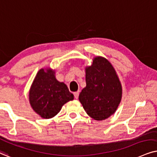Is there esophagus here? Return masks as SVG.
Wrapping results in <instances>:
<instances>
[{
	"mask_svg": "<svg viewBox=\"0 0 157 157\" xmlns=\"http://www.w3.org/2000/svg\"><path fill=\"white\" fill-rule=\"evenodd\" d=\"M79 94H80V93H79V91L75 92V93H74V96H75V99H77V98H78V97H79Z\"/></svg>",
	"mask_w": 157,
	"mask_h": 157,
	"instance_id": "1",
	"label": "esophagus"
}]
</instances>
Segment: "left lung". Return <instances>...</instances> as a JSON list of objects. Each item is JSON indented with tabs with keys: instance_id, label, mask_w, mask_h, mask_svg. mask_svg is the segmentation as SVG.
<instances>
[{
	"instance_id": "8db88e82",
	"label": "left lung",
	"mask_w": 157,
	"mask_h": 157,
	"mask_svg": "<svg viewBox=\"0 0 157 157\" xmlns=\"http://www.w3.org/2000/svg\"><path fill=\"white\" fill-rule=\"evenodd\" d=\"M86 87L79 100L88 115L96 121L108 118L116 111L122 98V87L116 70L105 58L96 57L85 67Z\"/></svg>"
}]
</instances>
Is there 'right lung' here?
Listing matches in <instances>:
<instances>
[{
  "label": "right lung",
  "instance_id": "obj_1",
  "mask_svg": "<svg viewBox=\"0 0 157 157\" xmlns=\"http://www.w3.org/2000/svg\"><path fill=\"white\" fill-rule=\"evenodd\" d=\"M51 69L37 72L29 91V102L33 110L43 118H51L60 111L64 104L74 99L64 82L55 77Z\"/></svg>",
  "mask_w": 157,
  "mask_h": 157
}]
</instances>
